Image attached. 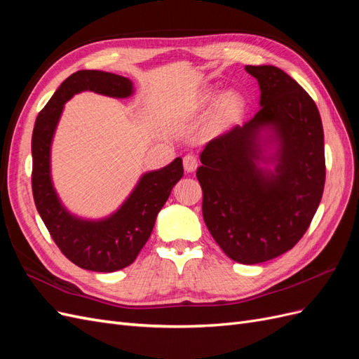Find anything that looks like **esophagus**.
I'll list each match as a JSON object with an SVG mask.
<instances>
[{
	"label": "esophagus",
	"instance_id": "esophagus-1",
	"mask_svg": "<svg viewBox=\"0 0 359 359\" xmlns=\"http://www.w3.org/2000/svg\"><path fill=\"white\" fill-rule=\"evenodd\" d=\"M182 163H184V169H186L187 173H191V172L196 170V168H198V165H199L198 158L194 157V156H191V154H187L186 157H184Z\"/></svg>",
	"mask_w": 359,
	"mask_h": 359
}]
</instances>
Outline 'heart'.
<instances>
[{
    "mask_svg": "<svg viewBox=\"0 0 359 359\" xmlns=\"http://www.w3.org/2000/svg\"><path fill=\"white\" fill-rule=\"evenodd\" d=\"M206 100H212V95L206 97ZM238 106H240V100H238V97L232 93H226L220 97V100H219V115L222 118H229L238 111Z\"/></svg>",
    "mask_w": 359,
    "mask_h": 359,
    "instance_id": "heart-1",
    "label": "heart"
}]
</instances>
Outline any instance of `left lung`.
<instances>
[{"label": "left lung", "instance_id": "8db88e82", "mask_svg": "<svg viewBox=\"0 0 359 359\" xmlns=\"http://www.w3.org/2000/svg\"><path fill=\"white\" fill-rule=\"evenodd\" d=\"M257 79L259 112L211 139L196 177L206 227L244 265L283 255L306 233L325 186L316 103L274 66H245Z\"/></svg>", "mask_w": 359, "mask_h": 359}]
</instances>
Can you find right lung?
Segmentation results:
<instances>
[{
  "label": "right lung",
  "mask_w": 359,
  "mask_h": 359,
  "mask_svg": "<svg viewBox=\"0 0 359 359\" xmlns=\"http://www.w3.org/2000/svg\"><path fill=\"white\" fill-rule=\"evenodd\" d=\"M82 91L127 99L133 95L135 86L124 76L102 70H79L60 85L39 114L32 132V196L64 256L83 269L114 273L133 264L147 244L157 214L182 177V160L177 157L168 166L140 175L119 208L103 219H83L70 212L53 187L50 149L64 104Z\"/></svg>",
  "instance_id": "1"
}]
</instances>
